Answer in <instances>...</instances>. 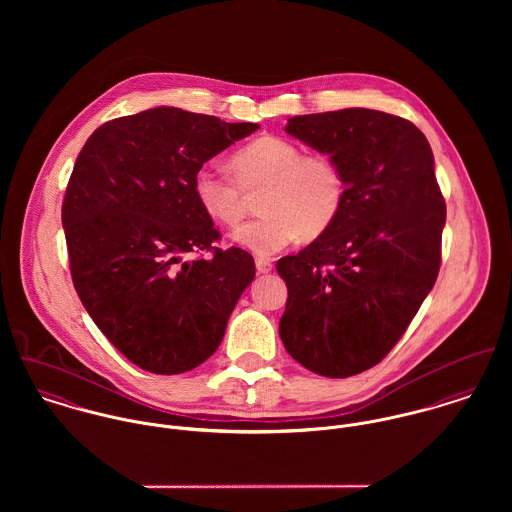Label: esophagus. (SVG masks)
<instances>
[{"mask_svg": "<svg viewBox=\"0 0 512 512\" xmlns=\"http://www.w3.org/2000/svg\"><path fill=\"white\" fill-rule=\"evenodd\" d=\"M272 268H274L272 260H268V258H256V270H258L260 274H270Z\"/></svg>", "mask_w": 512, "mask_h": 512, "instance_id": "1", "label": "esophagus"}]
</instances>
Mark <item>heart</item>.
<instances>
[{
	"label": "heart",
	"mask_w": 512,
	"mask_h": 512,
	"mask_svg": "<svg viewBox=\"0 0 512 512\" xmlns=\"http://www.w3.org/2000/svg\"><path fill=\"white\" fill-rule=\"evenodd\" d=\"M234 177L205 165L195 173L193 193L201 209L220 224L234 226L244 215V193L262 189V217L234 230L232 240L256 256H272L297 238L323 236L345 205V177L325 153L303 155L286 138L262 136L240 147L232 159Z\"/></svg>",
	"instance_id": "1"
}]
</instances>
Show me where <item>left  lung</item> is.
Listing matches in <instances>:
<instances>
[{
    "label": "left lung",
    "instance_id": "1",
    "mask_svg": "<svg viewBox=\"0 0 512 512\" xmlns=\"http://www.w3.org/2000/svg\"><path fill=\"white\" fill-rule=\"evenodd\" d=\"M286 132L341 167L345 205L278 260L280 337L307 370L347 378L390 353L436 284L445 203L434 153L412 122L368 108L293 116Z\"/></svg>",
    "mask_w": 512,
    "mask_h": 512
}]
</instances>
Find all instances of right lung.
Returning <instances> with one entry per match:
<instances>
[{
  "instance_id": "right-lung-1",
  "label": "right lung",
  "mask_w": 512,
  "mask_h": 512,
  "mask_svg": "<svg viewBox=\"0 0 512 512\" xmlns=\"http://www.w3.org/2000/svg\"><path fill=\"white\" fill-rule=\"evenodd\" d=\"M260 126L157 106L102 124L76 157L63 201L74 290L106 339L153 374L205 363L256 276L220 250L193 193L195 173ZM213 249L207 261L182 256Z\"/></svg>"
}]
</instances>
